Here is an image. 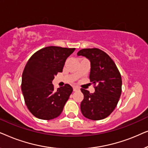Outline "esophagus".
Wrapping results in <instances>:
<instances>
[{
  "mask_svg": "<svg viewBox=\"0 0 148 148\" xmlns=\"http://www.w3.org/2000/svg\"><path fill=\"white\" fill-rule=\"evenodd\" d=\"M79 88H78V87H77V86L73 87V91H74V92H76V91H79Z\"/></svg>",
  "mask_w": 148,
  "mask_h": 148,
  "instance_id": "obj_1",
  "label": "esophagus"
}]
</instances>
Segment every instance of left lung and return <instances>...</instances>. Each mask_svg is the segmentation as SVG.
I'll return each mask as SVG.
<instances>
[{
	"label": "left lung",
	"mask_w": 148,
	"mask_h": 148,
	"mask_svg": "<svg viewBox=\"0 0 148 148\" xmlns=\"http://www.w3.org/2000/svg\"><path fill=\"white\" fill-rule=\"evenodd\" d=\"M77 54L90 60V79L95 88L93 94L81 89L84 96L81 111L87 119L102 120L108 116L118 104L122 92L121 73L112 58L100 49L84 48Z\"/></svg>",
	"instance_id": "obj_1"
}]
</instances>
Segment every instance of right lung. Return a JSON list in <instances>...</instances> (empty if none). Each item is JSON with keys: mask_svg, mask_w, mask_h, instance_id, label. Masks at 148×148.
Here are the masks:
<instances>
[{"mask_svg": "<svg viewBox=\"0 0 148 148\" xmlns=\"http://www.w3.org/2000/svg\"><path fill=\"white\" fill-rule=\"evenodd\" d=\"M75 48L48 46L35 52L22 74L21 90L26 106L34 116L51 120L61 114L73 92L69 84L54 90V75L62 71L66 59Z\"/></svg>", "mask_w": 148, "mask_h": 148, "instance_id": "right-lung-1", "label": "right lung"}]
</instances>
